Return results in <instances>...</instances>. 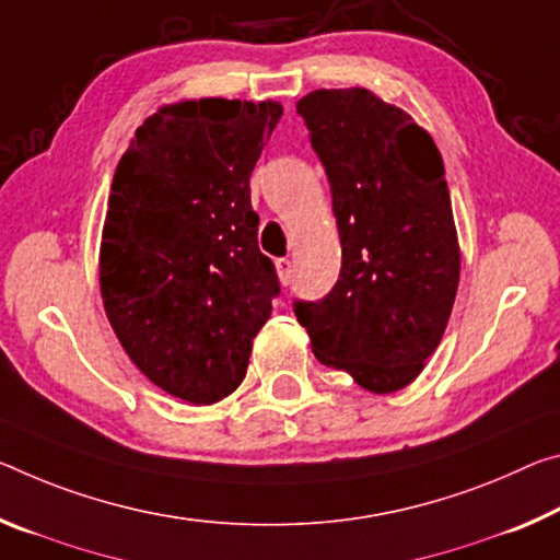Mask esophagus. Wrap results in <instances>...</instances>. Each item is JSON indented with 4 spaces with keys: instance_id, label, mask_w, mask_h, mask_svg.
<instances>
[{
    "instance_id": "34e87169",
    "label": "esophagus",
    "mask_w": 560,
    "mask_h": 560,
    "mask_svg": "<svg viewBox=\"0 0 560 560\" xmlns=\"http://www.w3.org/2000/svg\"><path fill=\"white\" fill-rule=\"evenodd\" d=\"M277 273L281 283H291V277H294V266H291L289 259H279L277 261Z\"/></svg>"
}]
</instances>
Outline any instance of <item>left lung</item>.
<instances>
[{
  "instance_id": "1",
  "label": "left lung",
  "mask_w": 560,
  "mask_h": 560,
  "mask_svg": "<svg viewBox=\"0 0 560 560\" xmlns=\"http://www.w3.org/2000/svg\"><path fill=\"white\" fill-rule=\"evenodd\" d=\"M331 184L341 273L322 301H296L324 366L371 394L421 374L454 308L460 248L431 135L361 86L296 102Z\"/></svg>"
}]
</instances>
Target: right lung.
<instances>
[{
	"mask_svg": "<svg viewBox=\"0 0 560 560\" xmlns=\"http://www.w3.org/2000/svg\"><path fill=\"white\" fill-rule=\"evenodd\" d=\"M279 102L164 104L112 179L100 246L104 312L154 386L194 406L236 392L279 294L252 209L256 159Z\"/></svg>",
	"mask_w": 560,
	"mask_h": 560,
	"instance_id": "right-lung-1",
	"label": "right lung"
}]
</instances>
